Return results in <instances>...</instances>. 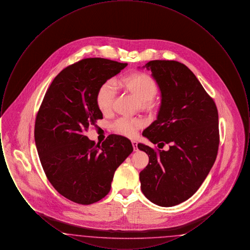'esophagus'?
Masks as SVG:
<instances>
[{
    "instance_id": "obj_1",
    "label": "esophagus",
    "mask_w": 250,
    "mask_h": 250,
    "mask_svg": "<svg viewBox=\"0 0 250 250\" xmlns=\"http://www.w3.org/2000/svg\"><path fill=\"white\" fill-rule=\"evenodd\" d=\"M132 145H133L134 151H138V143L136 141H132Z\"/></svg>"
}]
</instances>
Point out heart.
Wrapping results in <instances>:
<instances>
[{
    "label": "heart",
    "instance_id": "heart-1",
    "mask_svg": "<svg viewBox=\"0 0 250 250\" xmlns=\"http://www.w3.org/2000/svg\"><path fill=\"white\" fill-rule=\"evenodd\" d=\"M118 85L125 88L134 95L143 106L153 100L156 94L155 81L146 74L133 73L118 80ZM116 83L113 80H107L100 85L96 93L97 107L103 113H107L110 108L116 95ZM143 122L138 118L122 117L113 124L114 129L120 134L133 138L143 126Z\"/></svg>",
    "mask_w": 250,
    "mask_h": 250
}]
</instances>
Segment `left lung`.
<instances>
[{"mask_svg": "<svg viewBox=\"0 0 250 250\" xmlns=\"http://www.w3.org/2000/svg\"><path fill=\"white\" fill-rule=\"evenodd\" d=\"M151 69L160 91L156 120L143 136L167 151L139 143L149 156L141 171L144 196L156 205L170 207L188 200L200 188L214 165L218 144V113L214 100L190 69L176 61L155 60Z\"/></svg>", "mask_w": 250, "mask_h": 250, "instance_id": "left-lung-1", "label": "left lung"}]
</instances>
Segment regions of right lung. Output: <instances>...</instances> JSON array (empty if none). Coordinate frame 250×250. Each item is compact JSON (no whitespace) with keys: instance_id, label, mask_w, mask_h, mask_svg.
<instances>
[{"instance_id":"add662e5","label":"right lung","mask_w":250,"mask_h":250,"mask_svg":"<svg viewBox=\"0 0 250 250\" xmlns=\"http://www.w3.org/2000/svg\"><path fill=\"white\" fill-rule=\"evenodd\" d=\"M126 65L104 58L69 65L55 77L39 108L35 141L41 164L52 187L72 202L87 205L103 199L116 168L133 151L122 136L109 135L101 145L85 136L103 118L98 88Z\"/></svg>"}]
</instances>
